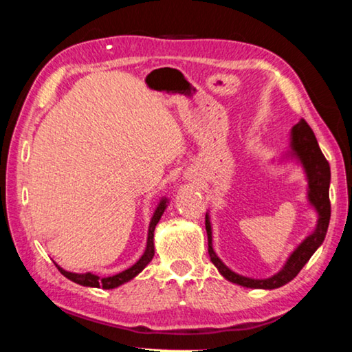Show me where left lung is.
I'll list each match as a JSON object with an SVG mask.
<instances>
[{"mask_svg": "<svg viewBox=\"0 0 352 352\" xmlns=\"http://www.w3.org/2000/svg\"><path fill=\"white\" fill-rule=\"evenodd\" d=\"M286 158H294L300 162L303 172L307 175L308 191L307 199L310 206L316 210L318 223L313 232L297 246L289 254V258L285 262L283 269L278 274L272 275L264 280H256L243 275L235 274L218 258L213 250L212 243V223H210L208 213L206 214V229L208 237V254L210 261L213 262L219 274L228 281L235 283L243 287L251 289H276V287L285 286L286 283L297 276L298 272L303 269V265L310 261L319 246L322 245L326 239L329 221H330V201H329V186H330V166L327 160L324 158L321 148H319L318 140L314 138V133L305 120H300L291 129V151L286 153Z\"/></svg>", "mask_w": 352, "mask_h": 352, "instance_id": "left-lung-1", "label": "left lung"}]
</instances>
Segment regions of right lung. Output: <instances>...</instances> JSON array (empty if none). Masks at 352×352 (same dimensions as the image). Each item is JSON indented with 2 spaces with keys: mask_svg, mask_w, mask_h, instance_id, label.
<instances>
[{
  "mask_svg": "<svg viewBox=\"0 0 352 352\" xmlns=\"http://www.w3.org/2000/svg\"><path fill=\"white\" fill-rule=\"evenodd\" d=\"M167 204H169V199H166V197H162L160 201L158 207H156L155 213H153V217H151V219H150L148 237H146V248L144 251V254L140 256V259L135 262L134 265H131L129 269L120 272V274H117V275L101 278V276L91 274V272H87V274H74V272H67L65 269H61L58 264H55V265L58 267V270L67 278V280L74 281L80 286L102 287V289H115V287L124 285V283L133 280L134 276H138L140 272H142L145 267L148 265V262L153 259V256H155V243H153L155 228H156V224L160 223V219L162 217V213H164V210L167 208Z\"/></svg>",
  "mask_w": 352,
  "mask_h": 352,
  "instance_id": "1",
  "label": "right lung"
}]
</instances>
